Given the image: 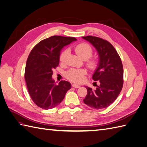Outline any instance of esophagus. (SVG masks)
<instances>
[{
  "instance_id": "34e87169",
  "label": "esophagus",
  "mask_w": 147,
  "mask_h": 147,
  "mask_svg": "<svg viewBox=\"0 0 147 147\" xmlns=\"http://www.w3.org/2000/svg\"><path fill=\"white\" fill-rule=\"evenodd\" d=\"M71 86H72L73 87L76 88H78L80 87V86L78 85H77V84H72V85H71Z\"/></svg>"
}]
</instances>
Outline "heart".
<instances>
[{
    "mask_svg": "<svg viewBox=\"0 0 147 147\" xmlns=\"http://www.w3.org/2000/svg\"><path fill=\"white\" fill-rule=\"evenodd\" d=\"M75 51L77 55L85 60L86 65L91 70H95L99 65V61L96 58L91 57L93 54V49L90 44L86 42H82L75 47ZM69 53V50L65 49L60 53L59 61L63 63ZM85 74V70L84 69H70L67 70L65 76L67 78L76 83H79L84 80V76Z\"/></svg>",
    "mask_w": 147,
    "mask_h": 147,
    "instance_id": "b5f03b06",
    "label": "heart"
}]
</instances>
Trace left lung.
Returning a JSON list of instances; mask_svg holds the SVG:
<instances>
[{
    "instance_id": "obj_1",
    "label": "left lung",
    "mask_w": 147,
    "mask_h": 147,
    "mask_svg": "<svg viewBox=\"0 0 147 147\" xmlns=\"http://www.w3.org/2000/svg\"><path fill=\"white\" fill-rule=\"evenodd\" d=\"M90 42L99 55V65L92 78L99 82L96 89L86 87V105L95 109H104L115 100L122 89L123 69L120 57L114 47L104 39L94 36L83 37ZM96 84V82H95Z\"/></svg>"
}]
</instances>
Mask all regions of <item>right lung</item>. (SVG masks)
<instances>
[{
	"label": "right lung",
	"mask_w": 147,
	"mask_h": 147,
	"mask_svg": "<svg viewBox=\"0 0 147 147\" xmlns=\"http://www.w3.org/2000/svg\"><path fill=\"white\" fill-rule=\"evenodd\" d=\"M76 40L75 37L53 35L38 42L31 51L26 63L25 80L32 100L40 108H54L71 88V84L65 80L55 85L52 78V70L59 65L61 49Z\"/></svg>",
	"instance_id": "right-lung-1"
}]
</instances>
